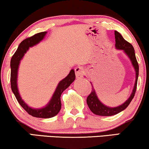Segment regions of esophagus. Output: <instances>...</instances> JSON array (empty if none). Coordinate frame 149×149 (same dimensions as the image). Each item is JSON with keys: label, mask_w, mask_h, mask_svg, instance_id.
<instances>
[{"label": "esophagus", "mask_w": 149, "mask_h": 149, "mask_svg": "<svg viewBox=\"0 0 149 149\" xmlns=\"http://www.w3.org/2000/svg\"><path fill=\"white\" fill-rule=\"evenodd\" d=\"M75 70V74H76V77L77 78H81L82 77V76H83V74H84V68L82 67H81V66H78V67L75 68L74 69Z\"/></svg>", "instance_id": "1"}]
</instances>
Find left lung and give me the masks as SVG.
I'll list each match as a JSON object with an SVG mask.
<instances>
[{
    "label": "left lung",
    "instance_id": "8db88e82",
    "mask_svg": "<svg viewBox=\"0 0 149 149\" xmlns=\"http://www.w3.org/2000/svg\"><path fill=\"white\" fill-rule=\"evenodd\" d=\"M115 48L124 51V52L127 55V56L131 61L132 65H133L135 72V84H134L133 89L132 91L131 94L127 99V100L124 103H123L122 104L116 106V107H109V106H106L105 104H103L99 100L96 91H95L93 86H92V92L91 94L88 95V97H87L86 102H87V104L90 110L95 115H100V116H112V115L118 114L120 112L124 111V109H126L133 99L134 96H135V93L137 88V79H138L139 75V65L137 61L136 57H135V53L133 45L131 43H128V41H126L123 38V36L117 31H115ZM91 84L92 85V83Z\"/></svg>",
    "mask_w": 149,
    "mask_h": 149
}]
</instances>
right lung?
Listing matches in <instances>:
<instances>
[{"label": "right lung", "mask_w": 149, "mask_h": 149, "mask_svg": "<svg viewBox=\"0 0 149 149\" xmlns=\"http://www.w3.org/2000/svg\"><path fill=\"white\" fill-rule=\"evenodd\" d=\"M47 32H43L34 34V36L27 38L23 40L18 45L17 49L13 55L10 62L11 67V88L12 91L15 95L16 100L19 103L20 105L23 108V109L27 113L30 114L33 117H38V118H51L54 117L58 113L61 108V95L65 90L68 88L70 84L75 79L74 70L72 69L70 73L66 77L58 82L57 86L54 93H53L52 97L49 102L44 107L40 108H34L29 106L27 104L22 100L18 88L17 79H18V71L19 68L21 60L23 58L24 55L26 53L30 47L37 45L41 42L46 35Z\"/></svg>", "instance_id": "add662e5"}]
</instances>
